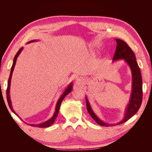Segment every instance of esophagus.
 Instances as JSON below:
<instances>
[{"mask_svg":"<svg viewBox=\"0 0 152 152\" xmlns=\"http://www.w3.org/2000/svg\"><path fill=\"white\" fill-rule=\"evenodd\" d=\"M82 82V79H81L80 77L77 78V80H76V82H77V83H78V84H80V82Z\"/></svg>","mask_w":152,"mask_h":152,"instance_id":"obj_1","label":"esophagus"}]
</instances>
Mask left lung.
Returning <instances> with one entry per match:
<instances>
[{
    "instance_id": "8db88e82",
    "label": "left lung",
    "mask_w": 152,
    "mask_h": 152,
    "mask_svg": "<svg viewBox=\"0 0 152 152\" xmlns=\"http://www.w3.org/2000/svg\"><path fill=\"white\" fill-rule=\"evenodd\" d=\"M115 40L117 44L113 60L116 61L118 60V59H124V61L130 66L132 77V93L131 95V98L129 103L128 104L126 110L125 115H124V118L121 122L115 124H108L103 122L94 113L91 107L88 99L86 98L87 110L91 117L98 124H99L100 126L106 127L119 125V124L127 121L129 119H130L132 116H134L137 112L138 111V110L141 107L142 99V77L140 69L136 61L135 54L133 53L130 47L127 45V44L124 42V41L121 39H115Z\"/></svg>"
}]
</instances>
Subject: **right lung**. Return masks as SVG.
<instances>
[{
  "instance_id": "add662e5",
  "label": "right lung",
  "mask_w": 152,
  "mask_h": 152,
  "mask_svg": "<svg viewBox=\"0 0 152 152\" xmlns=\"http://www.w3.org/2000/svg\"><path fill=\"white\" fill-rule=\"evenodd\" d=\"M35 41H36V40H31V41H29V42L28 43H30V42H35ZM23 49V48H21L19 50H18V53H16V54L15 55V58H14V60H13V63H12V67H11V73H10V77H9V80H8V82H7V91H6V96H7V103H8V104H9V107H10V109L11 110V111L14 113H15L16 115L20 117L18 115L16 114V113L14 111V110L12 109V104H11V101L10 99V86H11V78H12V72H13V70H14V68H15V65H16V59H17V58L18 57V56H19L20 54L21 53V50ZM72 85L73 84L71 83L70 84V85H69L67 87L66 89H65V91H64V93H63V94L61 95V96L60 98H59L58 102L56 103V110H55V112H54V113L53 115V116L50 118L49 120H48V121L45 122H43L42 124H30V125L32 127H49L50 125H52V124L54 123L55 119L56 118L57 116H58V114L59 113V108H60V105L61 104V102L63 100V99L65 98V96L66 95H68L69 93H70V92L72 91Z\"/></svg>"
}]
</instances>
